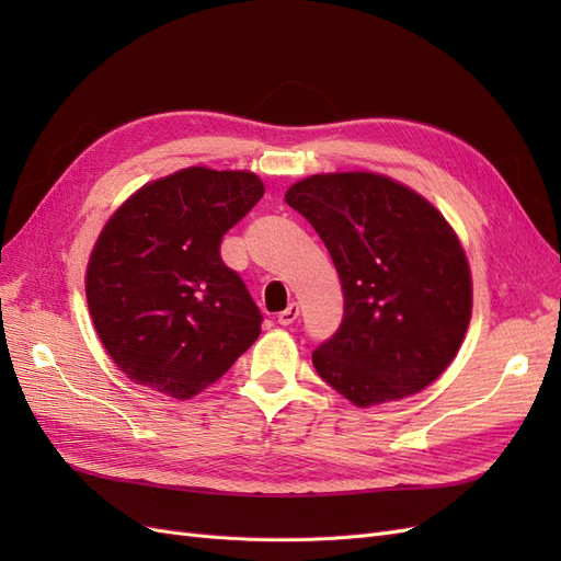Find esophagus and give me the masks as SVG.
I'll return each instance as SVG.
<instances>
[{"instance_id": "esophagus-1", "label": "esophagus", "mask_w": 561, "mask_h": 561, "mask_svg": "<svg viewBox=\"0 0 561 561\" xmlns=\"http://www.w3.org/2000/svg\"><path fill=\"white\" fill-rule=\"evenodd\" d=\"M299 318V304H290L285 311L278 313V325H293V322Z\"/></svg>"}]
</instances>
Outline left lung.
Here are the masks:
<instances>
[{"label": "left lung", "instance_id": "8db88e82", "mask_svg": "<svg viewBox=\"0 0 561 561\" xmlns=\"http://www.w3.org/2000/svg\"><path fill=\"white\" fill-rule=\"evenodd\" d=\"M285 201L325 243L344 290L342 325L313 351L320 379L358 407L433 383L472 309L470 268L445 217L375 173L313 175Z\"/></svg>", "mask_w": 561, "mask_h": 561}]
</instances>
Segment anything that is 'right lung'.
I'll list each match as a JSON object with an SVG mask.
<instances>
[{
	"label": "right lung",
	"instance_id": "right-lung-1",
	"mask_svg": "<svg viewBox=\"0 0 561 561\" xmlns=\"http://www.w3.org/2000/svg\"><path fill=\"white\" fill-rule=\"evenodd\" d=\"M262 196L257 175L196 165L142 186L112 215L87 299L128 379L190 400L257 342L262 311L219 245Z\"/></svg>",
	"mask_w": 561,
	"mask_h": 561
}]
</instances>
